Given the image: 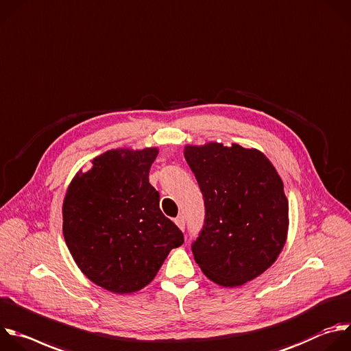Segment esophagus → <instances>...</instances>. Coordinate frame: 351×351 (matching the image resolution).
I'll return each mask as SVG.
<instances>
[{
    "instance_id": "1",
    "label": "esophagus",
    "mask_w": 351,
    "mask_h": 351,
    "mask_svg": "<svg viewBox=\"0 0 351 351\" xmlns=\"http://www.w3.org/2000/svg\"><path fill=\"white\" fill-rule=\"evenodd\" d=\"M174 223L177 224V227H178L180 230H184V228H185V219H184V216H178V217L174 220Z\"/></svg>"
}]
</instances>
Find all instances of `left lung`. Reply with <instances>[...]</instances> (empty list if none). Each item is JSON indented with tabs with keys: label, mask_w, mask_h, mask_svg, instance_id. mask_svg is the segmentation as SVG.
<instances>
[{
	"label": "left lung",
	"mask_w": 351,
	"mask_h": 351,
	"mask_svg": "<svg viewBox=\"0 0 351 351\" xmlns=\"http://www.w3.org/2000/svg\"><path fill=\"white\" fill-rule=\"evenodd\" d=\"M184 156L204 199V226L192 243L203 274L224 288L261 275L282 252L289 227L284 182L267 156L238 144L186 145Z\"/></svg>",
	"instance_id": "left-lung-1"
}]
</instances>
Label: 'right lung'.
<instances>
[{"instance_id": "obj_1", "label": "right lung", "mask_w": 351, "mask_h": 351, "mask_svg": "<svg viewBox=\"0 0 351 351\" xmlns=\"http://www.w3.org/2000/svg\"><path fill=\"white\" fill-rule=\"evenodd\" d=\"M158 148L110 149L69 184L63 237L82 272L95 285L125 295L145 288L170 250L184 243L149 184Z\"/></svg>"}]
</instances>
